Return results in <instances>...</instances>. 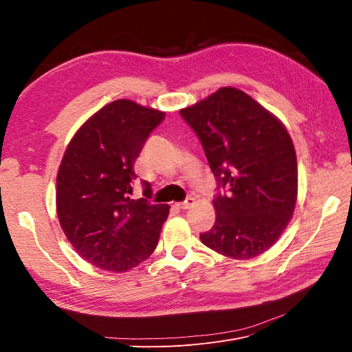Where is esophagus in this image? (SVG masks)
<instances>
[{"label":"esophagus","mask_w":352,"mask_h":352,"mask_svg":"<svg viewBox=\"0 0 352 352\" xmlns=\"http://www.w3.org/2000/svg\"><path fill=\"white\" fill-rule=\"evenodd\" d=\"M194 202H195L194 198H186L184 202H179V204H176V207L180 210H188L194 206Z\"/></svg>","instance_id":"1"}]
</instances>
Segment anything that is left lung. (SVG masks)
<instances>
[{
  "label": "left lung",
  "instance_id": "1",
  "mask_svg": "<svg viewBox=\"0 0 352 352\" xmlns=\"http://www.w3.org/2000/svg\"><path fill=\"white\" fill-rule=\"evenodd\" d=\"M204 148L217 192L216 221L199 235L235 260L267 251L292 219L298 194L296 154L283 123L248 94L220 88L180 110Z\"/></svg>",
  "mask_w": 352,
  "mask_h": 352
}]
</instances>
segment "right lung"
<instances>
[{
	"instance_id": "1",
	"label": "right lung",
	"mask_w": 352,
	"mask_h": 352,
	"mask_svg": "<svg viewBox=\"0 0 352 352\" xmlns=\"http://www.w3.org/2000/svg\"><path fill=\"white\" fill-rule=\"evenodd\" d=\"M164 113L131 100L104 105L69 142L57 175V216L66 238L91 264L127 272L154 252L168 206L132 199L133 164Z\"/></svg>"
}]
</instances>
